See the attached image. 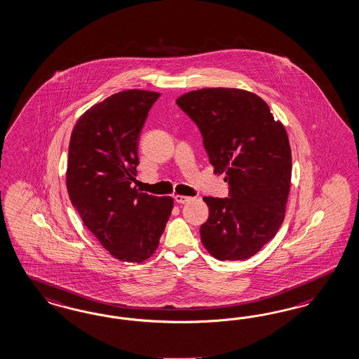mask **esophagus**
I'll return each instance as SVG.
<instances>
[{"mask_svg":"<svg viewBox=\"0 0 359 359\" xmlns=\"http://www.w3.org/2000/svg\"><path fill=\"white\" fill-rule=\"evenodd\" d=\"M175 201L176 203H179V204H187V203H189L192 198H188V196H183V195H176L175 196Z\"/></svg>","mask_w":359,"mask_h":359,"instance_id":"1","label":"esophagus"}]
</instances>
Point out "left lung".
<instances>
[{
	"mask_svg": "<svg viewBox=\"0 0 359 359\" xmlns=\"http://www.w3.org/2000/svg\"><path fill=\"white\" fill-rule=\"evenodd\" d=\"M176 103L198 124L215 172L225 173L229 186V198H203L210 216L201 243L217 260H247L284 222L292 179L284 124L264 99L241 88H200Z\"/></svg>",
	"mask_w": 359,
	"mask_h": 359,
	"instance_id": "left-lung-1",
	"label": "left lung"
}]
</instances>
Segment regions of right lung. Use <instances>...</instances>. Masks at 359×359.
Wrapping results in <instances>:
<instances>
[{"label":"right lung","instance_id":"1","mask_svg":"<svg viewBox=\"0 0 359 359\" xmlns=\"http://www.w3.org/2000/svg\"><path fill=\"white\" fill-rule=\"evenodd\" d=\"M161 97L126 90L90 107L75 123L66 171L72 204L115 259L143 262L159 245L173 198L137 192V139Z\"/></svg>","mask_w":359,"mask_h":359}]
</instances>
